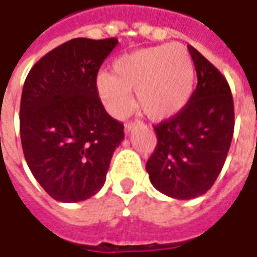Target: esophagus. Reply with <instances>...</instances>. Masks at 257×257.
Here are the masks:
<instances>
[{"instance_id":"1","label":"esophagus","mask_w":257,"mask_h":257,"mask_svg":"<svg viewBox=\"0 0 257 257\" xmlns=\"http://www.w3.org/2000/svg\"><path fill=\"white\" fill-rule=\"evenodd\" d=\"M137 126H138L137 122H128V123L125 125V132H126V134H129V132H132V131L137 128Z\"/></svg>"}]
</instances>
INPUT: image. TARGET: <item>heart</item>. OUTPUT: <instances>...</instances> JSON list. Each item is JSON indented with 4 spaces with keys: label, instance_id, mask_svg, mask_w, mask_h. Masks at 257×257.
Returning <instances> with one entry per match:
<instances>
[{
    "label": "heart",
    "instance_id": "obj_1",
    "mask_svg": "<svg viewBox=\"0 0 257 257\" xmlns=\"http://www.w3.org/2000/svg\"><path fill=\"white\" fill-rule=\"evenodd\" d=\"M193 84L195 65L190 52L175 42L118 58L112 65V75H98L96 91L105 109L115 118H123L131 111V91H137L138 106L146 116L165 120L186 106Z\"/></svg>",
    "mask_w": 257,
    "mask_h": 257
}]
</instances>
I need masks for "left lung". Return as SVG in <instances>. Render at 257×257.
<instances>
[{
  "instance_id": "obj_1",
  "label": "left lung",
  "mask_w": 257,
  "mask_h": 257,
  "mask_svg": "<svg viewBox=\"0 0 257 257\" xmlns=\"http://www.w3.org/2000/svg\"><path fill=\"white\" fill-rule=\"evenodd\" d=\"M198 85L178 115L154 126L155 151L146 162L149 179L175 199L206 193L225 165L234 128L233 98L226 78L188 45Z\"/></svg>"
}]
</instances>
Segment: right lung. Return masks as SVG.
Returning <instances> with one entry per match:
<instances>
[{
    "instance_id": "1",
    "label": "right lung",
    "mask_w": 257,
    "mask_h": 257,
    "mask_svg": "<svg viewBox=\"0 0 257 257\" xmlns=\"http://www.w3.org/2000/svg\"><path fill=\"white\" fill-rule=\"evenodd\" d=\"M116 38H75L49 51L25 79L20 134L25 161L58 202L93 196L106 179L123 125L105 111L96 75Z\"/></svg>"
}]
</instances>
